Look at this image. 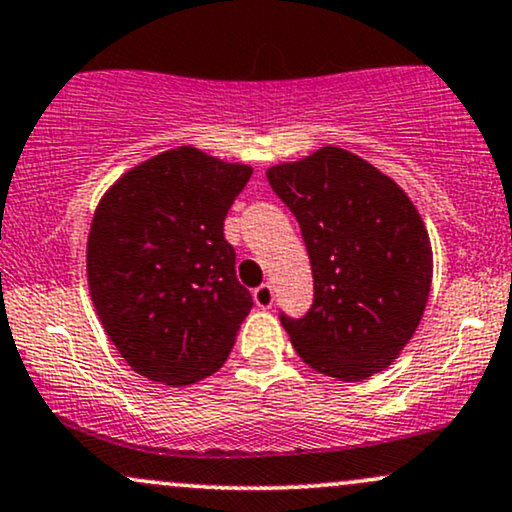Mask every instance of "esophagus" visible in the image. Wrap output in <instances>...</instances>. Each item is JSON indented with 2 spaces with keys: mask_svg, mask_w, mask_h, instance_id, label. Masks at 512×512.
Here are the masks:
<instances>
[{
  "mask_svg": "<svg viewBox=\"0 0 512 512\" xmlns=\"http://www.w3.org/2000/svg\"><path fill=\"white\" fill-rule=\"evenodd\" d=\"M252 298H255V303L260 305V308H272L274 303V289L269 284H262L260 289L252 291Z\"/></svg>",
  "mask_w": 512,
  "mask_h": 512,
  "instance_id": "1",
  "label": "esophagus"
}]
</instances>
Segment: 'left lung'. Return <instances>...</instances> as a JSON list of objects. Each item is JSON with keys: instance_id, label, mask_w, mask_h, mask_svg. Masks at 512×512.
I'll return each instance as SVG.
<instances>
[{"instance_id": "8db88e82", "label": "left lung", "mask_w": 512, "mask_h": 512, "mask_svg": "<svg viewBox=\"0 0 512 512\" xmlns=\"http://www.w3.org/2000/svg\"><path fill=\"white\" fill-rule=\"evenodd\" d=\"M310 255L315 301L301 320L281 315L298 356L330 378L358 383L402 354L424 317L431 238L390 175L339 146L267 168Z\"/></svg>"}]
</instances>
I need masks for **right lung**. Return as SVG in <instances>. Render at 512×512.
Segmentation results:
<instances>
[{"label": "right lung", "instance_id": "obj_1", "mask_svg": "<svg viewBox=\"0 0 512 512\" xmlns=\"http://www.w3.org/2000/svg\"><path fill=\"white\" fill-rule=\"evenodd\" d=\"M245 163L195 146L146 158L105 190L86 243V279L105 334L134 373L182 387L223 366L252 308L223 219Z\"/></svg>", "mask_w": 512, "mask_h": 512}]
</instances>
